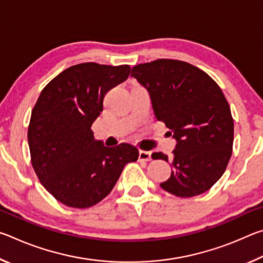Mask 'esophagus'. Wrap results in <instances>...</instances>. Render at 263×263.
Segmentation results:
<instances>
[{
    "instance_id": "esophagus-1",
    "label": "esophagus",
    "mask_w": 263,
    "mask_h": 263,
    "mask_svg": "<svg viewBox=\"0 0 263 263\" xmlns=\"http://www.w3.org/2000/svg\"><path fill=\"white\" fill-rule=\"evenodd\" d=\"M152 153L151 152H147V151H140L139 152V160H141V161H149L151 159H152Z\"/></svg>"
}]
</instances>
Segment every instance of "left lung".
Wrapping results in <instances>:
<instances>
[{"label":"left lung","mask_w":263,"mask_h":263,"mask_svg":"<svg viewBox=\"0 0 263 263\" xmlns=\"http://www.w3.org/2000/svg\"><path fill=\"white\" fill-rule=\"evenodd\" d=\"M131 77L147 90L155 118L176 140L171 177L160 186L179 197L205 193L232 155L234 124L221 89L203 70L179 60L137 65ZM152 158L168 161L161 152Z\"/></svg>","instance_id":"8db88e82"}]
</instances>
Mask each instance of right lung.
Returning <instances> with one entry per match:
<instances>
[{
	"label": "right lung",
	"mask_w": 263,
	"mask_h": 263,
	"mask_svg": "<svg viewBox=\"0 0 263 263\" xmlns=\"http://www.w3.org/2000/svg\"><path fill=\"white\" fill-rule=\"evenodd\" d=\"M130 70L128 65L84 62L61 72L39 95L28 130L31 162L44 188L65 205L84 209L101 202L125 164L139 157L130 144L106 147L91 131L105 94Z\"/></svg>",
	"instance_id": "add662e5"
}]
</instances>
